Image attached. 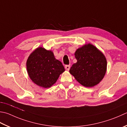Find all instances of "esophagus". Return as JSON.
Instances as JSON below:
<instances>
[{
	"mask_svg": "<svg viewBox=\"0 0 127 127\" xmlns=\"http://www.w3.org/2000/svg\"><path fill=\"white\" fill-rule=\"evenodd\" d=\"M70 66L69 65H66L65 66V69L66 70L68 71V70H69V69H70Z\"/></svg>",
	"mask_w": 127,
	"mask_h": 127,
	"instance_id": "obj_1",
	"label": "esophagus"
}]
</instances>
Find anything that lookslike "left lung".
Wrapping results in <instances>:
<instances>
[{"mask_svg":"<svg viewBox=\"0 0 127 127\" xmlns=\"http://www.w3.org/2000/svg\"><path fill=\"white\" fill-rule=\"evenodd\" d=\"M77 60L69 70L81 85L91 88L97 85L105 76L107 60L103 53L91 43L85 44L76 49Z\"/></svg>","mask_w":127,"mask_h":127,"instance_id":"obj_1","label":"left lung"}]
</instances>
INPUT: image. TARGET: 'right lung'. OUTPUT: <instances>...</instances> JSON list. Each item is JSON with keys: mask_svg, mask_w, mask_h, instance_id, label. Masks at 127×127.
Returning <instances> with one entry per match:
<instances>
[{"mask_svg": "<svg viewBox=\"0 0 127 127\" xmlns=\"http://www.w3.org/2000/svg\"><path fill=\"white\" fill-rule=\"evenodd\" d=\"M29 76L33 83L42 88L54 85L65 71L61 62L56 59L53 52L41 47L32 52L26 62Z\"/></svg>", "mask_w": 127, "mask_h": 127, "instance_id": "add662e5", "label": "right lung"}]
</instances>
